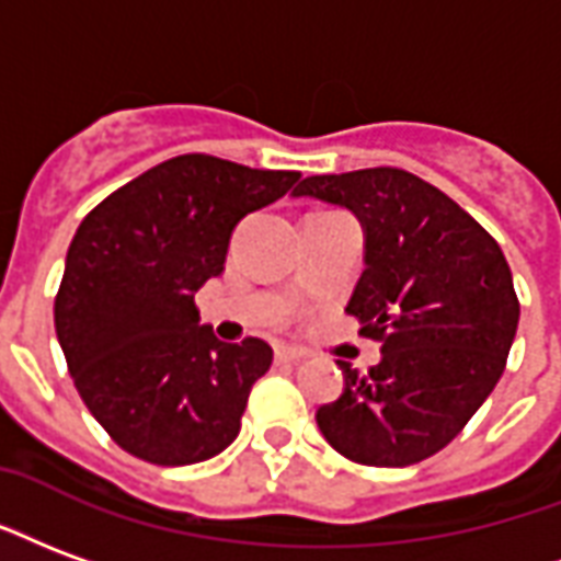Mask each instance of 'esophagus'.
<instances>
[{
  "label": "esophagus",
  "instance_id": "1",
  "mask_svg": "<svg viewBox=\"0 0 561 561\" xmlns=\"http://www.w3.org/2000/svg\"><path fill=\"white\" fill-rule=\"evenodd\" d=\"M300 359H306V354L297 347H288V344L276 347V363H300Z\"/></svg>",
  "mask_w": 561,
  "mask_h": 561
}]
</instances>
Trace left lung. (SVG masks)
<instances>
[{
    "instance_id": "obj_1",
    "label": "left lung",
    "mask_w": 561,
    "mask_h": 561,
    "mask_svg": "<svg viewBox=\"0 0 561 561\" xmlns=\"http://www.w3.org/2000/svg\"><path fill=\"white\" fill-rule=\"evenodd\" d=\"M291 196L359 219L365 270L344 312L380 342L368 375L339 359L344 389L318 408V428L365 467L437 455L500 383L512 351L520 302L502 249L463 207L404 169L312 175Z\"/></svg>"
}]
</instances>
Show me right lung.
Wrapping results in <instances>:
<instances>
[{"instance_id":"right-lung-1","label":"right lung","mask_w":561,"mask_h":561,"mask_svg":"<svg viewBox=\"0 0 561 561\" xmlns=\"http://www.w3.org/2000/svg\"><path fill=\"white\" fill-rule=\"evenodd\" d=\"M297 178L184 153L133 178L80 222L56 335L85 408L124 451L186 467L234 443L273 351L261 339L219 342L198 321L196 294L226 270L240 219Z\"/></svg>"}]
</instances>
